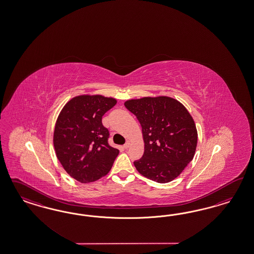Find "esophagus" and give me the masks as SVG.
<instances>
[{
  "instance_id": "obj_1",
  "label": "esophagus",
  "mask_w": 254,
  "mask_h": 254,
  "mask_svg": "<svg viewBox=\"0 0 254 254\" xmlns=\"http://www.w3.org/2000/svg\"><path fill=\"white\" fill-rule=\"evenodd\" d=\"M130 146V141L129 140H127V142L124 144V149H127Z\"/></svg>"
}]
</instances>
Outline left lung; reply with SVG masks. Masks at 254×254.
<instances>
[{
    "mask_svg": "<svg viewBox=\"0 0 254 254\" xmlns=\"http://www.w3.org/2000/svg\"><path fill=\"white\" fill-rule=\"evenodd\" d=\"M126 108L141 126L142 157L134 162L139 174L159 184L173 181L192 161L197 130L187 109L167 96L127 100Z\"/></svg>",
    "mask_w": 254,
    "mask_h": 254,
    "instance_id": "8db88e82",
    "label": "left lung"
}]
</instances>
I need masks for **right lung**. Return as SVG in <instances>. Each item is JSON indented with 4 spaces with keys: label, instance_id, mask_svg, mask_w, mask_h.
<instances>
[{
    "label": "right lung",
    "instance_id": "obj_1",
    "mask_svg": "<svg viewBox=\"0 0 254 254\" xmlns=\"http://www.w3.org/2000/svg\"><path fill=\"white\" fill-rule=\"evenodd\" d=\"M117 100L101 95H80L62 108L55 125L56 155L69 176L89 184L111 170L119 150L108 144L103 115Z\"/></svg>",
    "mask_w": 254,
    "mask_h": 254
}]
</instances>
